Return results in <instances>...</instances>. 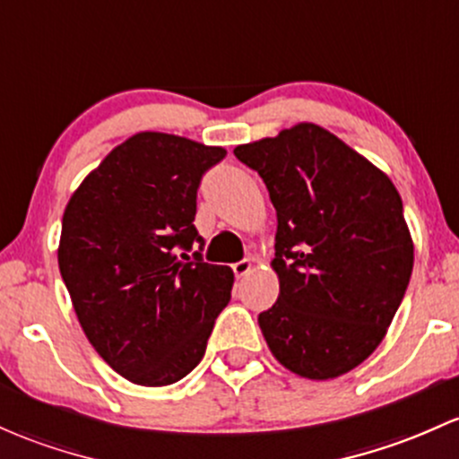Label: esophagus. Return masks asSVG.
I'll return each instance as SVG.
<instances>
[{"mask_svg":"<svg viewBox=\"0 0 459 459\" xmlns=\"http://www.w3.org/2000/svg\"><path fill=\"white\" fill-rule=\"evenodd\" d=\"M250 270H253V264H250L248 259L238 261V264L233 265V272H235V276H238V279H244V276H248Z\"/></svg>","mask_w":459,"mask_h":459,"instance_id":"esophagus-1","label":"esophagus"}]
</instances>
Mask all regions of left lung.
Segmentation results:
<instances>
[{"label": "left lung", "mask_w": 459, "mask_h": 459, "mask_svg": "<svg viewBox=\"0 0 459 459\" xmlns=\"http://www.w3.org/2000/svg\"><path fill=\"white\" fill-rule=\"evenodd\" d=\"M276 209L279 299L259 314L272 355L305 379L368 359L399 309L414 244L403 200L379 168L316 124L238 145Z\"/></svg>", "instance_id": "left-lung-1"}]
</instances>
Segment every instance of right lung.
<instances>
[{"label":"right lung","instance_id":"right-lung-1","mask_svg":"<svg viewBox=\"0 0 459 459\" xmlns=\"http://www.w3.org/2000/svg\"><path fill=\"white\" fill-rule=\"evenodd\" d=\"M224 148L137 133L108 152L69 198L58 268L84 335L137 385L176 384L203 359L229 305L233 270L187 255L195 198Z\"/></svg>","mask_w":459,"mask_h":459}]
</instances>
